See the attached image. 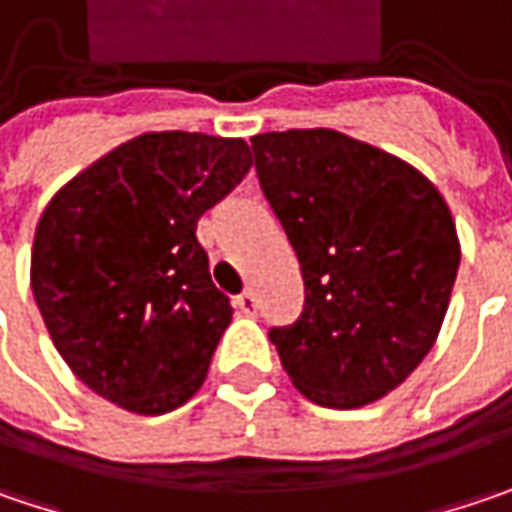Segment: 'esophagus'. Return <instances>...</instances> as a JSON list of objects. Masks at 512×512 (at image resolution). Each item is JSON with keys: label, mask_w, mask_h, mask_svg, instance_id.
<instances>
[{"label": "esophagus", "mask_w": 512, "mask_h": 512, "mask_svg": "<svg viewBox=\"0 0 512 512\" xmlns=\"http://www.w3.org/2000/svg\"><path fill=\"white\" fill-rule=\"evenodd\" d=\"M234 304H237V310H240V313H246V316H255L257 313V295L252 292V289L240 292Z\"/></svg>", "instance_id": "obj_1"}]
</instances>
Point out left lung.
Returning a JSON list of instances; mask_svg holds the SVG:
<instances>
[{
	"instance_id": "left-lung-1",
	"label": "left lung",
	"mask_w": 512,
	"mask_h": 512,
	"mask_svg": "<svg viewBox=\"0 0 512 512\" xmlns=\"http://www.w3.org/2000/svg\"><path fill=\"white\" fill-rule=\"evenodd\" d=\"M252 150L304 275V313L269 339L307 400L368 406L440 333L461 263L449 205L408 162L336 130L263 133Z\"/></svg>"
}]
</instances>
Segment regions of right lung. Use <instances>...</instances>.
<instances>
[{
  "label": "right lung",
  "instance_id": "1",
  "mask_svg": "<svg viewBox=\"0 0 512 512\" xmlns=\"http://www.w3.org/2000/svg\"><path fill=\"white\" fill-rule=\"evenodd\" d=\"M252 167L243 138L144 133L60 188L31 252V289L72 374L136 414L205 382L231 321L196 240L199 217Z\"/></svg>",
  "mask_w": 512,
  "mask_h": 512
}]
</instances>
